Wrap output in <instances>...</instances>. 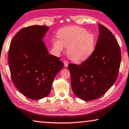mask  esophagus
<instances>
[{
    "mask_svg": "<svg viewBox=\"0 0 129 129\" xmlns=\"http://www.w3.org/2000/svg\"><path fill=\"white\" fill-rule=\"evenodd\" d=\"M64 67H68V61L64 60Z\"/></svg>",
    "mask_w": 129,
    "mask_h": 129,
    "instance_id": "obj_1",
    "label": "esophagus"
}]
</instances>
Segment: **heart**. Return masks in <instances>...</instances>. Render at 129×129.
Instances as JSON below:
<instances>
[{
  "label": "heart",
  "mask_w": 129,
  "mask_h": 129,
  "mask_svg": "<svg viewBox=\"0 0 129 129\" xmlns=\"http://www.w3.org/2000/svg\"><path fill=\"white\" fill-rule=\"evenodd\" d=\"M58 40H53V44L57 53L68 48L67 54L75 62L86 60L92 53L95 46V37L86 30L77 26H71L60 30Z\"/></svg>",
  "instance_id": "obj_1"
}]
</instances>
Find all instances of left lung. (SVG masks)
<instances>
[{
  "mask_svg": "<svg viewBox=\"0 0 129 129\" xmlns=\"http://www.w3.org/2000/svg\"><path fill=\"white\" fill-rule=\"evenodd\" d=\"M98 26L99 35L92 53L80 64L72 63L68 67L73 93L86 101L102 96L114 84L121 60L117 40L105 26Z\"/></svg>",
  "mask_w": 129,
  "mask_h": 129,
  "instance_id": "1",
  "label": "left lung"
}]
</instances>
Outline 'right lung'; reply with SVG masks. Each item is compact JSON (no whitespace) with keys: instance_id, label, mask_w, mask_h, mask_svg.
Here are the masks:
<instances>
[{"instance_id":"1","label":"right lung","mask_w":129,"mask_h":129,"mask_svg":"<svg viewBox=\"0 0 129 129\" xmlns=\"http://www.w3.org/2000/svg\"><path fill=\"white\" fill-rule=\"evenodd\" d=\"M49 29L34 25L20 30L12 40L9 64L12 81L26 97L38 100L50 93L53 81L64 64L48 54L42 38Z\"/></svg>"}]
</instances>
